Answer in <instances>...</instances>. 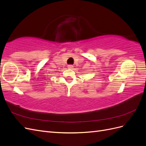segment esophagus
Here are the masks:
<instances>
[{"label": "esophagus", "instance_id": "34e87169", "mask_svg": "<svg viewBox=\"0 0 146 146\" xmlns=\"http://www.w3.org/2000/svg\"><path fill=\"white\" fill-rule=\"evenodd\" d=\"M73 67H74V66L72 65H68V68L69 69H73Z\"/></svg>", "mask_w": 146, "mask_h": 146}]
</instances>
